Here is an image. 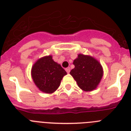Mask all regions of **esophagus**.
<instances>
[{"mask_svg": "<svg viewBox=\"0 0 131 131\" xmlns=\"http://www.w3.org/2000/svg\"><path fill=\"white\" fill-rule=\"evenodd\" d=\"M66 72L68 73H69L70 72V68H67L66 69Z\"/></svg>", "mask_w": 131, "mask_h": 131, "instance_id": "1", "label": "esophagus"}]
</instances>
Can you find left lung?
Returning a JSON list of instances; mask_svg holds the SVG:
<instances>
[{
  "mask_svg": "<svg viewBox=\"0 0 131 131\" xmlns=\"http://www.w3.org/2000/svg\"><path fill=\"white\" fill-rule=\"evenodd\" d=\"M73 63L75 68L71 69L70 75L79 87L86 92L96 89L104 74L100 62L91 56L79 54Z\"/></svg>",
  "mask_w": 131,
  "mask_h": 131,
  "instance_id": "8db88e82",
  "label": "left lung"
}]
</instances>
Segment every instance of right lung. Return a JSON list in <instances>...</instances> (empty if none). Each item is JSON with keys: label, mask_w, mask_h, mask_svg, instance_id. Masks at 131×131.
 <instances>
[{"label": "right lung", "mask_w": 131, "mask_h": 131, "mask_svg": "<svg viewBox=\"0 0 131 131\" xmlns=\"http://www.w3.org/2000/svg\"><path fill=\"white\" fill-rule=\"evenodd\" d=\"M31 73L33 82L40 91L52 94L57 90L67 73L49 55L37 60L32 66Z\"/></svg>", "instance_id": "obj_1"}]
</instances>
